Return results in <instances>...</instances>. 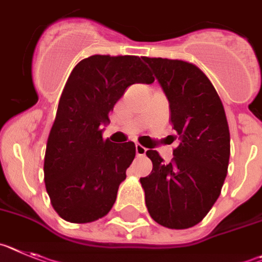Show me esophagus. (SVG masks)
I'll use <instances>...</instances> for the list:
<instances>
[{
  "mask_svg": "<svg viewBox=\"0 0 262 262\" xmlns=\"http://www.w3.org/2000/svg\"><path fill=\"white\" fill-rule=\"evenodd\" d=\"M136 154L138 157H144L146 154V147H144L140 144H136Z\"/></svg>",
  "mask_w": 262,
  "mask_h": 262,
  "instance_id": "1",
  "label": "esophagus"
}]
</instances>
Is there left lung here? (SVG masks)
Returning a JSON list of instances; mask_svg holds the SVG:
<instances>
[{
	"instance_id": "1",
	"label": "left lung",
	"mask_w": 262,
	"mask_h": 262,
	"mask_svg": "<svg viewBox=\"0 0 262 262\" xmlns=\"http://www.w3.org/2000/svg\"><path fill=\"white\" fill-rule=\"evenodd\" d=\"M170 104L179 145L171 162L147 150L153 170L141 178L150 216L171 229L196 226L222 192L231 153L228 121L219 95L199 67L179 59L142 56Z\"/></svg>"
}]
</instances>
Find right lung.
I'll return each instance as SVG.
<instances>
[{
	"label": "right lung",
	"mask_w": 262,
	"mask_h": 262,
	"mask_svg": "<svg viewBox=\"0 0 262 262\" xmlns=\"http://www.w3.org/2000/svg\"><path fill=\"white\" fill-rule=\"evenodd\" d=\"M153 81L149 67L136 55H91L71 71L43 166L52 207L66 222H96L112 210L136 145L104 140L101 125L129 85Z\"/></svg>",
	"instance_id": "add662e5"
}]
</instances>
